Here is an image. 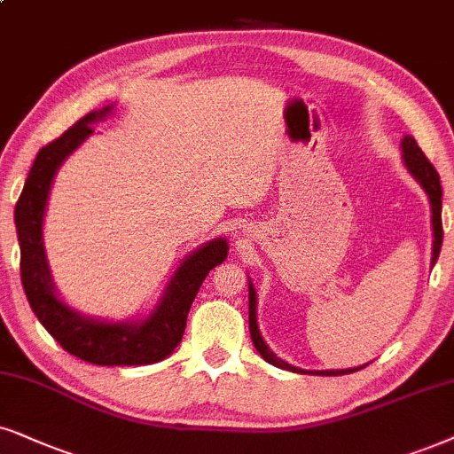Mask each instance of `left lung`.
Segmentation results:
<instances>
[{"instance_id":"1","label":"left lung","mask_w":454,"mask_h":454,"mask_svg":"<svg viewBox=\"0 0 454 454\" xmlns=\"http://www.w3.org/2000/svg\"><path fill=\"white\" fill-rule=\"evenodd\" d=\"M400 148H403V163L404 168L409 169V174L415 177L419 182V186L423 188L429 199V209H432V231H434V243H432V268L434 263L438 262L440 255V247H442V186H440V176L438 171L434 169V165L429 163L426 154H423L421 148L417 146L415 137L412 136H404L403 142H400ZM249 333L251 340H254V346L257 352L262 354V358L266 363L278 366V369L291 371V372H308L303 369H297V366L285 363L283 358H278L272 349L268 348V343L263 341L260 326H257V294L254 289V283L249 280ZM363 366H356V369H333V371H309L312 375H325V377H333V375H348V372L360 371L364 369Z\"/></svg>"}]
</instances>
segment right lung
I'll return each instance as SVG.
<instances>
[{
	"instance_id": "obj_1",
	"label": "right lung",
	"mask_w": 454,
	"mask_h": 454,
	"mask_svg": "<svg viewBox=\"0 0 454 454\" xmlns=\"http://www.w3.org/2000/svg\"><path fill=\"white\" fill-rule=\"evenodd\" d=\"M113 105L91 111L68 128L60 137L37 153L28 171L25 188L14 209L16 234L20 245V278L31 309L45 331L67 349L91 364L102 366H140L153 364L168 356L182 341L188 309L211 268L228 255L223 237L207 240L182 260L171 274L163 295L145 318L113 320L85 317L60 300L51 278L43 247V215L48 207L56 171L94 134V123L105 121Z\"/></svg>"
}]
</instances>
